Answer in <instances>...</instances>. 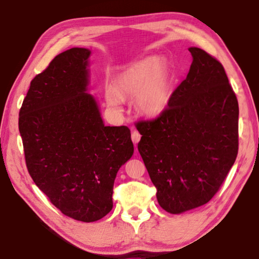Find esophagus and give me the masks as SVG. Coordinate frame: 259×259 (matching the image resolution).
<instances>
[{
  "instance_id": "34e87169",
  "label": "esophagus",
  "mask_w": 259,
  "mask_h": 259,
  "mask_svg": "<svg viewBox=\"0 0 259 259\" xmlns=\"http://www.w3.org/2000/svg\"><path fill=\"white\" fill-rule=\"evenodd\" d=\"M140 137H142V136H140V134L138 133V131H133V134H131V139H133V142L135 144L136 148H137V144L139 143Z\"/></svg>"
}]
</instances>
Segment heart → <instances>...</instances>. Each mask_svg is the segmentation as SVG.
Here are the masks:
<instances>
[{
    "mask_svg": "<svg viewBox=\"0 0 259 259\" xmlns=\"http://www.w3.org/2000/svg\"><path fill=\"white\" fill-rule=\"evenodd\" d=\"M135 106L147 116H156L164 111L170 100V80L166 66L156 57H148L121 73L115 90H106L108 106L120 109L122 99L134 97Z\"/></svg>",
    "mask_w": 259,
    "mask_h": 259,
    "instance_id": "b5f03b06",
    "label": "heart"
}]
</instances>
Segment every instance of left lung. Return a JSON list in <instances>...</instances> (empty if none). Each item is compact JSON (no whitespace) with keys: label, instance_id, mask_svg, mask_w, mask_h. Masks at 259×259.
I'll return each instance as SVG.
<instances>
[{"label":"left lung","instance_id":"left-lung-1","mask_svg":"<svg viewBox=\"0 0 259 259\" xmlns=\"http://www.w3.org/2000/svg\"><path fill=\"white\" fill-rule=\"evenodd\" d=\"M187 76L156 119L139 121L138 151L165 211L203 205L218 192L239 150V104L219 61L190 48Z\"/></svg>","mask_w":259,"mask_h":259}]
</instances>
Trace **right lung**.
Segmentation results:
<instances>
[{
    "label": "right lung",
    "instance_id": "right-lung-1",
    "mask_svg": "<svg viewBox=\"0 0 259 259\" xmlns=\"http://www.w3.org/2000/svg\"><path fill=\"white\" fill-rule=\"evenodd\" d=\"M72 48L32 82L19 112L30 177L65 216L96 222L113 208L116 174L134 154L128 126H106L88 94L89 57Z\"/></svg>",
    "mask_w": 259,
    "mask_h": 259
}]
</instances>
